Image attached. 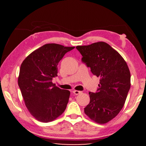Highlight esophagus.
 Wrapping results in <instances>:
<instances>
[{"label": "esophagus", "mask_w": 146, "mask_h": 146, "mask_svg": "<svg viewBox=\"0 0 146 146\" xmlns=\"http://www.w3.org/2000/svg\"><path fill=\"white\" fill-rule=\"evenodd\" d=\"M81 93H82V91H78V90H73V93L75 94V95H78V94H80Z\"/></svg>", "instance_id": "obj_1"}]
</instances>
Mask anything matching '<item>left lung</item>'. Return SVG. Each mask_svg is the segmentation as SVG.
<instances>
[{"mask_svg":"<svg viewBox=\"0 0 146 146\" xmlns=\"http://www.w3.org/2000/svg\"><path fill=\"white\" fill-rule=\"evenodd\" d=\"M76 48L82 60L100 77L98 91L89 93L90 102L84 113L95 122L108 123L122 110L131 87V74L126 62L119 53L104 42Z\"/></svg>","mask_w":146,"mask_h":146,"instance_id":"8db88e82","label":"left lung"}]
</instances>
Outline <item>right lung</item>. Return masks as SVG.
Segmentation results:
<instances>
[{
	"label": "right lung",
	"instance_id": "add662e5",
	"mask_svg": "<svg viewBox=\"0 0 146 146\" xmlns=\"http://www.w3.org/2000/svg\"><path fill=\"white\" fill-rule=\"evenodd\" d=\"M75 47L46 44L24 59L20 68L18 84L30 114L42 122H51L65 111L70 91L52 82L57 76L58 64Z\"/></svg>",
	"mask_w": 146,
	"mask_h": 146
}]
</instances>
